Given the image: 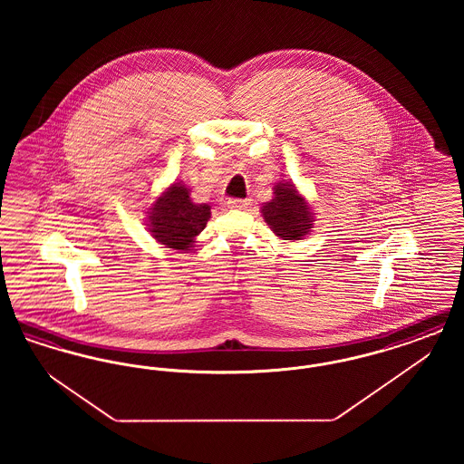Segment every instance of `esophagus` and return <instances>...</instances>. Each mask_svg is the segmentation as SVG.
<instances>
[{
  "label": "esophagus",
  "mask_w": 464,
  "mask_h": 464,
  "mask_svg": "<svg viewBox=\"0 0 464 464\" xmlns=\"http://www.w3.org/2000/svg\"><path fill=\"white\" fill-rule=\"evenodd\" d=\"M248 205H250V199L233 198L227 201V207H229V208H235V210H243V208H246Z\"/></svg>",
  "instance_id": "esophagus-1"
}]
</instances>
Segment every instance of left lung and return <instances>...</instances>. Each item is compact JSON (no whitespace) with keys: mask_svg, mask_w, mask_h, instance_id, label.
I'll return each mask as SVG.
<instances>
[{"mask_svg":"<svg viewBox=\"0 0 464 464\" xmlns=\"http://www.w3.org/2000/svg\"><path fill=\"white\" fill-rule=\"evenodd\" d=\"M273 199L261 208L266 224L282 240H303L313 227V212L308 201L299 195L292 182H278Z\"/></svg>","mask_w":464,"mask_h":464,"instance_id":"1","label":"left lung"}]
</instances>
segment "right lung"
Returning a JSON list of instances; mask_svg holds the SVG:
<instances>
[{"instance_id": "add662e5", "label": "right lung", "mask_w": 464, "mask_h": 464, "mask_svg": "<svg viewBox=\"0 0 464 464\" xmlns=\"http://www.w3.org/2000/svg\"><path fill=\"white\" fill-rule=\"evenodd\" d=\"M148 219V229L156 242L188 252L210 219V205L193 203L189 189L180 182H174L156 198Z\"/></svg>"}]
</instances>
